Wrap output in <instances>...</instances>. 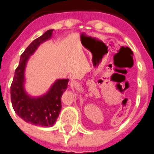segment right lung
<instances>
[{
	"instance_id": "obj_1",
	"label": "right lung",
	"mask_w": 154,
	"mask_h": 154,
	"mask_svg": "<svg viewBox=\"0 0 154 154\" xmlns=\"http://www.w3.org/2000/svg\"><path fill=\"white\" fill-rule=\"evenodd\" d=\"M53 29L34 39L21 55L18 66L11 85V100L16 114L33 125L51 127L56 121L61 109V96L67 88L69 79H58L45 94L39 97L29 95L24 88V72L29 57L43 42L50 39Z\"/></svg>"
}]
</instances>
